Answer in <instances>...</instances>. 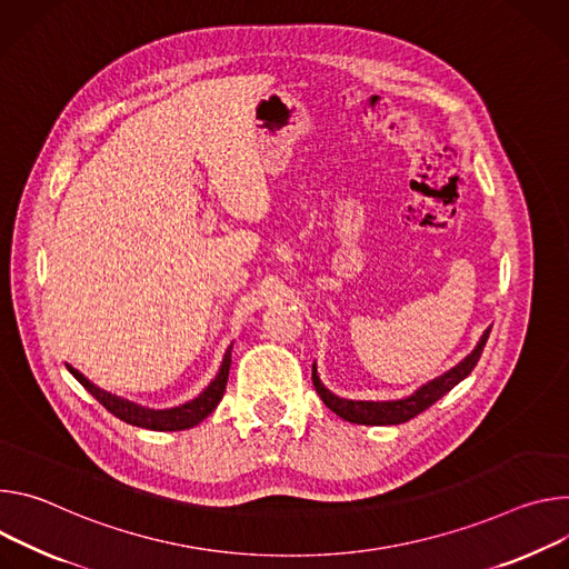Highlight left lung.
Segmentation results:
<instances>
[{"mask_svg":"<svg viewBox=\"0 0 569 569\" xmlns=\"http://www.w3.org/2000/svg\"><path fill=\"white\" fill-rule=\"evenodd\" d=\"M488 335H490V328L481 335L479 343L475 346V350L463 361H459L455 368H450L448 372L436 377V380L422 385L416 393H411L405 400L370 402V400H346V398H339V396L330 393L323 387V382L319 380L317 363L311 366L313 389H317V393L321 396V400L326 402L328 409H332L339 418H343L348 422H357V425H400V422H407V420L416 418L425 409H429L436 400H440L446 393H450L461 380H466V377L472 372V368L477 366L481 352H483Z\"/></svg>","mask_w":569,"mask_h":569,"instance_id":"1","label":"left lung"}]
</instances>
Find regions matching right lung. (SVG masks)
<instances>
[{"label": "right lung", "instance_id": "obj_1", "mask_svg": "<svg viewBox=\"0 0 569 569\" xmlns=\"http://www.w3.org/2000/svg\"><path fill=\"white\" fill-rule=\"evenodd\" d=\"M68 370L77 377V380L81 382V387L88 393H92L114 418L129 422V425H136V427L153 429V431H180V429L197 427L221 402V398L226 393V385H228V372H230V350L223 355V363H221L217 377L208 385V389H203V393L199 398L189 400V402H184L180 407H173V409H158V411L140 407V405L129 402V400H123V398H117V396L94 387L86 375H81L72 366H68Z\"/></svg>", "mask_w": 569, "mask_h": 569}]
</instances>
